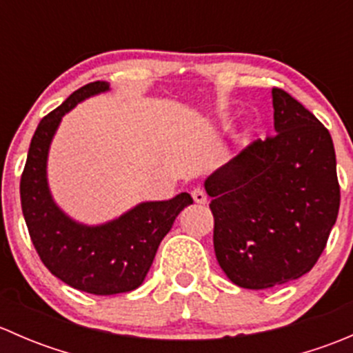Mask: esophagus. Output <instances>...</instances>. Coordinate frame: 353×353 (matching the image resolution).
<instances>
[{"label": "esophagus", "instance_id": "34e87169", "mask_svg": "<svg viewBox=\"0 0 353 353\" xmlns=\"http://www.w3.org/2000/svg\"><path fill=\"white\" fill-rule=\"evenodd\" d=\"M191 196H193L194 201L199 203V205H206V201H208V196H206V193L201 188H194V190L191 191Z\"/></svg>", "mask_w": 353, "mask_h": 353}]
</instances>
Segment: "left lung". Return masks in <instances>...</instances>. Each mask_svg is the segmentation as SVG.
<instances>
[{
	"label": "left lung",
	"instance_id": "8db88e82",
	"mask_svg": "<svg viewBox=\"0 0 353 353\" xmlns=\"http://www.w3.org/2000/svg\"><path fill=\"white\" fill-rule=\"evenodd\" d=\"M275 133L206 177L216 261L236 285L261 290L311 272L340 208L330 131L273 88Z\"/></svg>",
	"mask_w": 353,
	"mask_h": 353
}]
</instances>
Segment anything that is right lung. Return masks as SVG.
I'll use <instances>...</instances> for the list:
<instances>
[{
    "label": "right lung",
    "mask_w": 353,
    "mask_h": 353,
    "mask_svg": "<svg viewBox=\"0 0 353 353\" xmlns=\"http://www.w3.org/2000/svg\"><path fill=\"white\" fill-rule=\"evenodd\" d=\"M108 90V81L85 85L39 123L20 181L25 223L46 268L70 287L94 295L140 287L160 241L172 229L176 216L193 203L188 193L165 201H143L101 225L77 222L56 205L48 183L52 138L66 112Z\"/></svg>",
    "instance_id": "1"
}]
</instances>
